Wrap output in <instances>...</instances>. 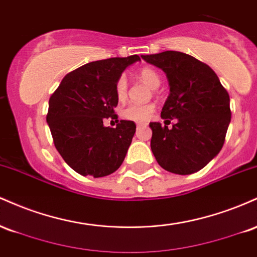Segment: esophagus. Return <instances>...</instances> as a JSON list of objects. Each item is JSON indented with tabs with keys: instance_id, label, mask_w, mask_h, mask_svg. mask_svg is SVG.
I'll return each mask as SVG.
<instances>
[{
	"instance_id": "34e87169",
	"label": "esophagus",
	"mask_w": 257,
	"mask_h": 257,
	"mask_svg": "<svg viewBox=\"0 0 257 257\" xmlns=\"http://www.w3.org/2000/svg\"><path fill=\"white\" fill-rule=\"evenodd\" d=\"M144 125H146L145 123H137V126H138V128H141V126H144Z\"/></svg>"
}]
</instances>
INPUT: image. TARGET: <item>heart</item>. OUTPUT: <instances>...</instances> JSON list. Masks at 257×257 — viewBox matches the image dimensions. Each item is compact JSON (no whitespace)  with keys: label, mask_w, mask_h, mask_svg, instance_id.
<instances>
[{"label":"heart","mask_w":257,"mask_h":257,"mask_svg":"<svg viewBox=\"0 0 257 257\" xmlns=\"http://www.w3.org/2000/svg\"><path fill=\"white\" fill-rule=\"evenodd\" d=\"M139 77L143 79L146 84L153 88V89H157L159 84H161L159 75L153 69H150V67L141 69L140 72H139ZM114 90H116L117 99L119 101L125 100L126 91H128V82H126L124 76H120L117 79ZM153 111H155V105L153 104H131L122 111V116L126 119L135 120V122H145V120L151 118Z\"/></svg>","instance_id":"heart-1"}]
</instances>
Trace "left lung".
<instances>
[{
	"label": "left lung",
	"mask_w": 257,
	"mask_h": 257,
	"mask_svg": "<svg viewBox=\"0 0 257 257\" xmlns=\"http://www.w3.org/2000/svg\"><path fill=\"white\" fill-rule=\"evenodd\" d=\"M167 75L170 93L162 108L164 123L151 122V150L168 172L188 175L219 155L231 122L229 95L208 65L181 52L141 55Z\"/></svg>",
	"instance_id": "8db88e82"
}]
</instances>
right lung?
<instances>
[{
  "mask_svg": "<svg viewBox=\"0 0 257 257\" xmlns=\"http://www.w3.org/2000/svg\"><path fill=\"white\" fill-rule=\"evenodd\" d=\"M137 61L139 55L91 61L67 73L52 94L47 123L58 152L76 173L102 178L124 161L137 125L117 119L110 128L104 119L117 117L116 82Z\"/></svg>",
  "mask_w": 257,
  "mask_h": 257,
  "instance_id": "1",
  "label": "right lung"
}]
</instances>
